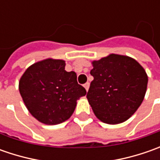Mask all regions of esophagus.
Returning a JSON list of instances; mask_svg holds the SVG:
<instances>
[{"instance_id": "34e87169", "label": "esophagus", "mask_w": 160, "mask_h": 160, "mask_svg": "<svg viewBox=\"0 0 160 160\" xmlns=\"http://www.w3.org/2000/svg\"><path fill=\"white\" fill-rule=\"evenodd\" d=\"M83 86H84V88H85L86 91H88V89H89V86H90V83H84V84H83Z\"/></svg>"}]
</instances>
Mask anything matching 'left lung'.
Returning a JSON list of instances; mask_svg holds the SVG:
<instances>
[{
    "instance_id": "1",
    "label": "left lung",
    "mask_w": 160,
    "mask_h": 160,
    "mask_svg": "<svg viewBox=\"0 0 160 160\" xmlns=\"http://www.w3.org/2000/svg\"><path fill=\"white\" fill-rule=\"evenodd\" d=\"M87 99L95 116L110 125L127 120L143 101L148 77L133 58L110 54L92 62Z\"/></svg>"
}]
</instances>
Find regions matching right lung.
<instances>
[{
  "instance_id": "obj_1",
  "label": "right lung",
  "mask_w": 160,
  "mask_h": 160,
  "mask_svg": "<svg viewBox=\"0 0 160 160\" xmlns=\"http://www.w3.org/2000/svg\"><path fill=\"white\" fill-rule=\"evenodd\" d=\"M65 61L48 58L29 67L19 81V92L29 112L46 125L68 119L77 101L86 94L77 74L65 70Z\"/></svg>"
}]
</instances>
